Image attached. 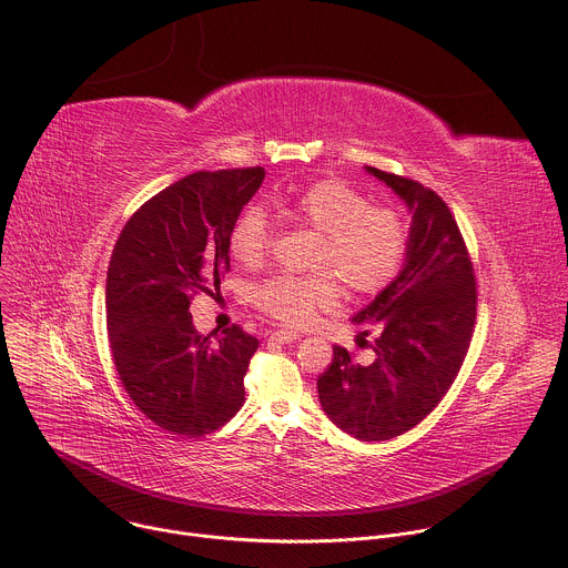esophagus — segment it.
Wrapping results in <instances>:
<instances>
[{"label":"esophagus","instance_id":"34e87169","mask_svg":"<svg viewBox=\"0 0 568 568\" xmlns=\"http://www.w3.org/2000/svg\"><path fill=\"white\" fill-rule=\"evenodd\" d=\"M270 339H272V342H278V344H292V342L301 339V335L290 333V331H276V333H272Z\"/></svg>","mask_w":568,"mask_h":568}]
</instances>
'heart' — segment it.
<instances>
[{"label": "heart", "mask_w": 568, "mask_h": 568, "mask_svg": "<svg viewBox=\"0 0 568 568\" xmlns=\"http://www.w3.org/2000/svg\"><path fill=\"white\" fill-rule=\"evenodd\" d=\"M303 224L323 235L318 270H335L344 285L359 294L384 290L399 272L409 247V226L402 215L371 202L353 186L323 180L307 186L292 204ZM270 247V224L261 209H247L231 231V256L245 267L263 263ZM337 283L331 274H278L256 287V305L285 326L301 328L318 310L337 303Z\"/></svg>", "instance_id": "obj_1"}]
</instances>
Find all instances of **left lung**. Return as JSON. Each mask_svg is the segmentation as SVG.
I'll return each instance as SVG.
<instances>
[{"label": "left lung", "instance_id": "8db88e82", "mask_svg": "<svg viewBox=\"0 0 568 568\" xmlns=\"http://www.w3.org/2000/svg\"><path fill=\"white\" fill-rule=\"evenodd\" d=\"M412 211L399 274L355 316L377 331L375 362L335 346L318 379L326 416L357 440H390L427 418L456 379L476 321V281L458 224L427 186L366 166ZM368 335V331H364Z\"/></svg>", "mask_w": 568, "mask_h": 568}]
</instances>
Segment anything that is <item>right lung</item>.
<instances>
[{
    "instance_id": "right-lung-1",
    "label": "right lung",
    "mask_w": 568,
    "mask_h": 568,
    "mask_svg": "<svg viewBox=\"0 0 568 568\" xmlns=\"http://www.w3.org/2000/svg\"><path fill=\"white\" fill-rule=\"evenodd\" d=\"M265 171L193 173L150 197L123 226L108 267V333L121 384L145 418L200 438L245 402L258 339L240 326L200 335L189 312L229 272L235 220Z\"/></svg>"
}]
</instances>
